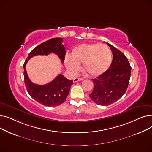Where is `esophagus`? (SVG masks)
<instances>
[{
  "label": "esophagus",
  "mask_w": 152,
  "mask_h": 152,
  "mask_svg": "<svg viewBox=\"0 0 152 152\" xmlns=\"http://www.w3.org/2000/svg\"><path fill=\"white\" fill-rule=\"evenodd\" d=\"M83 79V78L76 77H75V78L73 79V82H74V83H76V82H78V81H82Z\"/></svg>",
  "instance_id": "obj_1"
}]
</instances>
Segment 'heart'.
I'll use <instances>...</instances> for the list:
<instances>
[{"mask_svg":"<svg viewBox=\"0 0 152 152\" xmlns=\"http://www.w3.org/2000/svg\"><path fill=\"white\" fill-rule=\"evenodd\" d=\"M112 63V53L105 44H84L75 47L71 52V58H65L66 68L75 72L83 63V69L92 76H98L110 68Z\"/></svg>","mask_w":152,"mask_h":152,"instance_id":"1","label":"heart"}]
</instances>
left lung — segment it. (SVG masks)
Instances as JSON below:
<instances>
[{
	"instance_id": "left-lung-1",
	"label": "left lung",
	"mask_w": 152,
	"mask_h": 152,
	"mask_svg": "<svg viewBox=\"0 0 152 152\" xmlns=\"http://www.w3.org/2000/svg\"><path fill=\"white\" fill-rule=\"evenodd\" d=\"M112 51L113 59L110 68L92 79L94 89L89 97L96 104L109 105L120 99L126 92L131 77V67L123 53L107 43Z\"/></svg>"
}]
</instances>
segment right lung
Masks as SVG:
<instances>
[{
  "instance_id": "add662e5",
  "label": "right lung",
  "mask_w": 152,
  "mask_h": 152,
  "mask_svg": "<svg viewBox=\"0 0 152 152\" xmlns=\"http://www.w3.org/2000/svg\"><path fill=\"white\" fill-rule=\"evenodd\" d=\"M62 42V38L56 37L39 45L29 53L23 65L24 80L28 92L34 100L47 107L58 106L65 102L69 92L70 87L73 84V79L69 80L63 75L59 74L50 83L45 85H37L30 81L25 66L28 61L34 56L47 55L50 53L57 55L63 63L66 50Z\"/></svg>"
}]
</instances>
